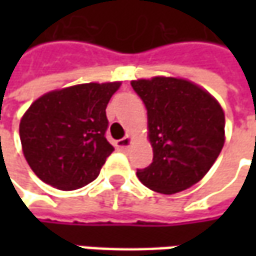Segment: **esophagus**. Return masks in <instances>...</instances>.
Listing matches in <instances>:
<instances>
[{
	"label": "esophagus",
	"mask_w": 256,
	"mask_h": 256,
	"mask_svg": "<svg viewBox=\"0 0 256 256\" xmlns=\"http://www.w3.org/2000/svg\"><path fill=\"white\" fill-rule=\"evenodd\" d=\"M130 144H131V138H130V136H125L122 140L116 141V142H115V146H116V150H120V151H125V150H128Z\"/></svg>",
	"instance_id": "esophagus-1"
}]
</instances>
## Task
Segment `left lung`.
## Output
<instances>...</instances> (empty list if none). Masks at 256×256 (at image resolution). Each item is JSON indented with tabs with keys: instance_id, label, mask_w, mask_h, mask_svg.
Segmentation results:
<instances>
[{
	"instance_id": "1",
	"label": "left lung",
	"mask_w": 256,
	"mask_h": 256,
	"mask_svg": "<svg viewBox=\"0 0 256 256\" xmlns=\"http://www.w3.org/2000/svg\"><path fill=\"white\" fill-rule=\"evenodd\" d=\"M145 104L154 158L136 176L150 190L176 194L205 176L225 142V115L218 101L186 80L155 76L132 81Z\"/></svg>"
}]
</instances>
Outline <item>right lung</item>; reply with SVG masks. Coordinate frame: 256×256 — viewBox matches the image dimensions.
Segmentation results:
<instances>
[{"label":"right lung","instance_id":"right-lung-1","mask_svg":"<svg viewBox=\"0 0 256 256\" xmlns=\"http://www.w3.org/2000/svg\"><path fill=\"white\" fill-rule=\"evenodd\" d=\"M121 82L74 85L31 104L20 122L24 156L35 175L62 191L92 182L111 155L106 105Z\"/></svg>","mask_w":256,"mask_h":256}]
</instances>
